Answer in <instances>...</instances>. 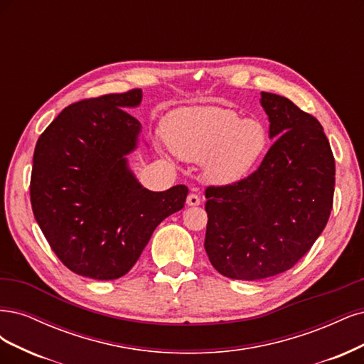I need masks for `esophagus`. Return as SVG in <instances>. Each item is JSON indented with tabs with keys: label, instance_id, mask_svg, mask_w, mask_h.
<instances>
[{
	"label": "esophagus",
	"instance_id": "34e87169",
	"mask_svg": "<svg viewBox=\"0 0 364 364\" xmlns=\"http://www.w3.org/2000/svg\"><path fill=\"white\" fill-rule=\"evenodd\" d=\"M186 204L191 205V207L199 205V204H201V198H199V196L195 195V193H191L189 196H187V199H186Z\"/></svg>",
	"mask_w": 364,
	"mask_h": 364
}]
</instances>
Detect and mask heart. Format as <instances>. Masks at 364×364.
I'll list each match as a JSON object with an SVG mask.
<instances>
[{"label":"heart","instance_id":"heart-1","mask_svg":"<svg viewBox=\"0 0 364 364\" xmlns=\"http://www.w3.org/2000/svg\"><path fill=\"white\" fill-rule=\"evenodd\" d=\"M166 142L175 156L204 160V173L215 184L243 180L259 165L269 145L262 121L245 118L219 105L181 107L165 121Z\"/></svg>","mask_w":364,"mask_h":364}]
</instances>
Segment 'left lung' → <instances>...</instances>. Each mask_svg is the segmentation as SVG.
Wrapping results in <instances>:
<instances>
[{"mask_svg":"<svg viewBox=\"0 0 364 364\" xmlns=\"http://www.w3.org/2000/svg\"><path fill=\"white\" fill-rule=\"evenodd\" d=\"M274 139L250 177L205 189L204 248L219 274L255 281L289 271L321 236L333 208L336 163L319 121L262 92Z\"/></svg>","mask_w":364,"mask_h":364,"instance_id":"8db88e82","label":"left lung"}]
</instances>
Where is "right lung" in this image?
Here are the masks:
<instances>
[{
    "label": "right lung",
    "mask_w": 364,
    "mask_h": 364,
    "mask_svg": "<svg viewBox=\"0 0 364 364\" xmlns=\"http://www.w3.org/2000/svg\"><path fill=\"white\" fill-rule=\"evenodd\" d=\"M140 101L142 90L133 89L68 105L34 148V218L58 260L77 275H125L160 222L184 207L186 186L152 192L128 166L142 125L125 110Z\"/></svg>",
    "instance_id": "add662e5"
}]
</instances>
